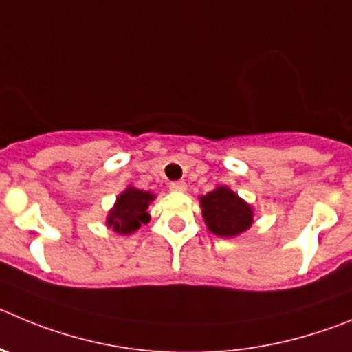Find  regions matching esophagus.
Masks as SVG:
<instances>
[{
    "label": "esophagus",
    "instance_id": "obj_1",
    "mask_svg": "<svg viewBox=\"0 0 352 352\" xmlns=\"http://www.w3.org/2000/svg\"><path fill=\"white\" fill-rule=\"evenodd\" d=\"M170 192H186V183L185 182H174L169 185Z\"/></svg>",
    "mask_w": 352,
    "mask_h": 352
}]
</instances>
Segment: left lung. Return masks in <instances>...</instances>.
Returning <instances> with one entry per match:
<instances>
[{
    "instance_id": "8db88e82",
    "label": "left lung",
    "mask_w": 352,
    "mask_h": 352,
    "mask_svg": "<svg viewBox=\"0 0 352 352\" xmlns=\"http://www.w3.org/2000/svg\"><path fill=\"white\" fill-rule=\"evenodd\" d=\"M208 230L218 237H237L250 230L254 211L234 190L220 185L199 197Z\"/></svg>"
}]
</instances>
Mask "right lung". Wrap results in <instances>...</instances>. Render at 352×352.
<instances>
[{
  "instance_id": "1",
  "label": "right lung",
  "mask_w": 352,
  "mask_h": 352,
  "mask_svg": "<svg viewBox=\"0 0 352 352\" xmlns=\"http://www.w3.org/2000/svg\"><path fill=\"white\" fill-rule=\"evenodd\" d=\"M155 201V193L129 185L120 193L106 216V225L118 235L134 234L141 225L150 221L148 206Z\"/></svg>"
}]
</instances>
